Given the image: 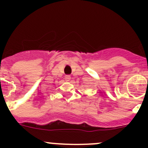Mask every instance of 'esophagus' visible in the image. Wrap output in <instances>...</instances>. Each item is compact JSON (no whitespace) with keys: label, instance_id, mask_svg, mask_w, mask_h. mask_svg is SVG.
Returning <instances> with one entry per match:
<instances>
[{"label":"esophagus","instance_id":"1","mask_svg":"<svg viewBox=\"0 0 148 148\" xmlns=\"http://www.w3.org/2000/svg\"><path fill=\"white\" fill-rule=\"evenodd\" d=\"M65 80H66V82H69L70 80H71V76H69V75L66 76Z\"/></svg>","mask_w":148,"mask_h":148}]
</instances>
